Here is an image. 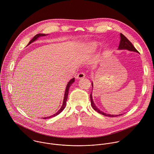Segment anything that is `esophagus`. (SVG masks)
<instances>
[{
  "instance_id": "1",
  "label": "esophagus",
  "mask_w": 154,
  "mask_h": 154,
  "mask_svg": "<svg viewBox=\"0 0 154 154\" xmlns=\"http://www.w3.org/2000/svg\"><path fill=\"white\" fill-rule=\"evenodd\" d=\"M85 77V73H83V72H80V73H79V74L77 75V79H83V78H84Z\"/></svg>"
}]
</instances>
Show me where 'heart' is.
Instances as JSON below:
<instances>
[{"instance_id": "1", "label": "heart", "mask_w": 154, "mask_h": 154, "mask_svg": "<svg viewBox=\"0 0 154 154\" xmlns=\"http://www.w3.org/2000/svg\"><path fill=\"white\" fill-rule=\"evenodd\" d=\"M97 46H98L97 43H92L91 45V48L92 49H95L97 47Z\"/></svg>"}]
</instances>
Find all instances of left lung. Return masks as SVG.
<instances>
[{"instance_id": "8db88e82", "label": "left lung", "mask_w": 154, "mask_h": 154, "mask_svg": "<svg viewBox=\"0 0 154 154\" xmlns=\"http://www.w3.org/2000/svg\"><path fill=\"white\" fill-rule=\"evenodd\" d=\"M120 37H121V40H120V44H119V49H128V50L131 51H134V52L138 53V51L133 46L132 43L122 33L120 34ZM92 86H93L92 83ZM90 98H91V105L92 108L95 111H97L98 113L101 114L105 116H107V117H117L118 116V115H115L114 116V115H111V114L104 113L103 112L101 111L99 109H98L97 107L94 104V101H93V99H92V92L90 94ZM119 116H120V115H119Z\"/></svg>"}]
</instances>
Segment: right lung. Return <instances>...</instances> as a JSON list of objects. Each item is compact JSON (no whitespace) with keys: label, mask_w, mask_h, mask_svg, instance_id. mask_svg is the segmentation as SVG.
<instances>
[{"label":"right lung","mask_w":154,"mask_h":154,"mask_svg":"<svg viewBox=\"0 0 154 154\" xmlns=\"http://www.w3.org/2000/svg\"><path fill=\"white\" fill-rule=\"evenodd\" d=\"M46 35H47V34H46ZM45 35H46L45 34H36V35L29 41V43L28 44V45H29V44H31L32 42H33L35 41V40H37V38L38 37H42V36H45ZM74 81H75V79L73 78V79H72L68 82V85H67V86H66V88L65 92V97H64V99H63V105H62L61 108L59 109V111H58L56 114H53V115H52V116L43 118V119H49V118H51V117H54V116H56L59 115V114L65 108V107H66V101H67L68 95V92H69V91H68V90L69 89L70 86L74 83Z\"/></svg>","instance_id":"1"}]
</instances>
